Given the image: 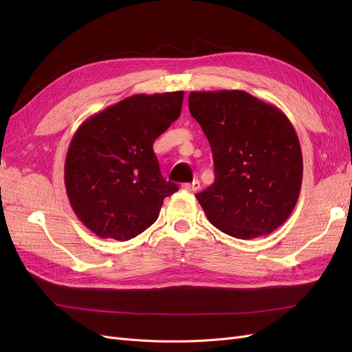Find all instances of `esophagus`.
I'll list each match as a JSON object with an SVG mask.
<instances>
[{
    "label": "esophagus",
    "mask_w": 352,
    "mask_h": 352,
    "mask_svg": "<svg viewBox=\"0 0 352 352\" xmlns=\"http://www.w3.org/2000/svg\"><path fill=\"white\" fill-rule=\"evenodd\" d=\"M182 188H184L185 190H189V192H197V190H199L201 185H199L198 180H194L192 184H184Z\"/></svg>",
    "instance_id": "34e87169"
}]
</instances>
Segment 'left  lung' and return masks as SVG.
<instances>
[{
    "label": "left lung",
    "instance_id": "left-lung-1",
    "mask_svg": "<svg viewBox=\"0 0 352 352\" xmlns=\"http://www.w3.org/2000/svg\"><path fill=\"white\" fill-rule=\"evenodd\" d=\"M189 111L214 158V182L197 194L211 225L236 239L283 225L302 184L301 145L285 113L238 89L192 91Z\"/></svg>",
    "mask_w": 352,
    "mask_h": 352
}]
</instances>
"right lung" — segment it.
<instances>
[{
	"mask_svg": "<svg viewBox=\"0 0 352 352\" xmlns=\"http://www.w3.org/2000/svg\"><path fill=\"white\" fill-rule=\"evenodd\" d=\"M184 95H132L91 116L73 135L66 192L74 214L97 236H138L158 219L164 198L177 190L162 176L153 144L179 119Z\"/></svg>",
	"mask_w": 352,
	"mask_h": 352,
	"instance_id": "add662e5",
	"label": "right lung"
}]
</instances>
